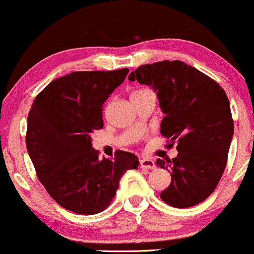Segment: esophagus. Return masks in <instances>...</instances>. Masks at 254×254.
Listing matches in <instances>:
<instances>
[{"label": "esophagus", "instance_id": "34e87169", "mask_svg": "<svg viewBox=\"0 0 254 254\" xmlns=\"http://www.w3.org/2000/svg\"><path fill=\"white\" fill-rule=\"evenodd\" d=\"M140 168L145 169V170H153L156 169V164L150 158H142L140 160Z\"/></svg>", "mask_w": 254, "mask_h": 254}]
</instances>
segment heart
I'll list each match as a JSON object with an SVG mask.
<instances>
[{
    "label": "heart",
    "instance_id": "1",
    "mask_svg": "<svg viewBox=\"0 0 254 254\" xmlns=\"http://www.w3.org/2000/svg\"><path fill=\"white\" fill-rule=\"evenodd\" d=\"M141 91H145V90H139V91H135L134 94H136V92H141Z\"/></svg>",
    "mask_w": 254,
    "mask_h": 254
}]
</instances>
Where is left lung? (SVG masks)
<instances>
[{"label": "left lung", "mask_w": 254, "mask_h": 254, "mask_svg": "<svg viewBox=\"0 0 254 254\" xmlns=\"http://www.w3.org/2000/svg\"><path fill=\"white\" fill-rule=\"evenodd\" d=\"M150 85L165 114L160 133L177 141L178 154L157 159L171 183L160 193L165 203L189 208L204 201L221 180L234 133L231 107L223 89L209 76L180 61L141 65L128 76Z\"/></svg>", "instance_id": "obj_1"}]
</instances>
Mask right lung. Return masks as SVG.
<instances>
[{"mask_svg": "<svg viewBox=\"0 0 254 254\" xmlns=\"http://www.w3.org/2000/svg\"><path fill=\"white\" fill-rule=\"evenodd\" d=\"M128 71L71 72L52 80L32 104L27 151L39 181L65 209L101 213L114 198L125 172L138 169L135 154L119 150L113 159H100L91 146V134L103 128V103Z\"/></svg>", "mask_w": 254, "mask_h": 254, "instance_id": "right-lung-1", "label": "right lung"}]
</instances>
